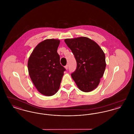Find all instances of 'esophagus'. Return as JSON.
<instances>
[{
	"label": "esophagus",
	"mask_w": 134,
	"mask_h": 134,
	"mask_svg": "<svg viewBox=\"0 0 134 134\" xmlns=\"http://www.w3.org/2000/svg\"><path fill=\"white\" fill-rule=\"evenodd\" d=\"M68 65H66V66H65V68L66 70H67V69H68Z\"/></svg>",
	"instance_id": "obj_1"
}]
</instances>
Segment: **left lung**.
<instances>
[{
  "mask_svg": "<svg viewBox=\"0 0 134 134\" xmlns=\"http://www.w3.org/2000/svg\"><path fill=\"white\" fill-rule=\"evenodd\" d=\"M64 42L76 60V69L71 77L78 88L85 92L96 89L106 67L102 48L95 41L85 37L66 38Z\"/></svg>",
  "mask_w": 134,
  "mask_h": 134,
  "instance_id": "1",
  "label": "left lung"
}]
</instances>
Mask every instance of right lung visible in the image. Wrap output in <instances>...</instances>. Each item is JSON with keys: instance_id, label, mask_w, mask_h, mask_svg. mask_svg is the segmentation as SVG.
Returning a JSON list of instances; mask_svg holds the SVG:
<instances>
[{"instance_id": "right-lung-1", "label": "right lung", "mask_w": 134, "mask_h": 134, "mask_svg": "<svg viewBox=\"0 0 134 134\" xmlns=\"http://www.w3.org/2000/svg\"><path fill=\"white\" fill-rule=\"evenodd\" d=\"M59 39H46L38 43L27 62L29 74L38 92L47 96H53L60 88L65 69L60 62L57 49Z\"/></svg>"}]
</instances>
